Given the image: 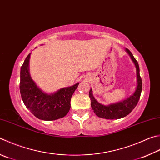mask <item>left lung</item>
Listing matches in <instances>:
<instances>
[{"label": "left lung", "mask_w": 160, "mask_h": 160, "mask_svg": "<svg viewBox=\"0 0 160 160\" xmlns=\"http://www.w3.org/2000/svg\"><path fill=\"white\" fill-rule=\"evenodd\" d=\"M126 52L129 54L130 57L132 58L136 68V77H137V87H136V89L134 93L126 99L120 101V102L110 104L108 106H104L98 103L95 99L94 97H93L92 89H90L89 96L90 100H91V106L94 113L98 117L107 119V120L120 119L129 115L138 102L142 91V80L140 76V72H140L139 66L137 61L133 56L132 52L127 48Z\"/></svg>", "instance_id": "obj_1"}]
</instances>
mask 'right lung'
Masks as SVG:
<instances>
[{"mask_svg": "<svg viewBox=\"0 0 160 160\" xmlns=\"http://www.w3.org/2000/svg\"><path fill=\"white\" fill-rule=\"evenodd\" d=\"M31 53L24 60L20 71L19 89L26 107L40 120L50 121L63 118L71 108V99L79 83L62 88L53 94H46L38 88L29 74Z\"/></svg>", "mask_w": 160, "mask_h": 160, "instance_id": "add662e5", "label": "right lung"}]
</instances>
